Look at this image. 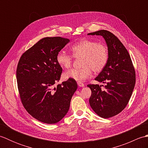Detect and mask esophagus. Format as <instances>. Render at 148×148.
<instances>
[{
	"instance_id": "1",
	"label": "esophagus",
	"mask_w": 148,
	"mask_h": 148,
	"mask_svg": "<svg viewBox=\"0 0 148 148\" xmlns=\"http://www.w3.org/2000/svg\"><path fill=\"white\" fill-rule=\"evenodd\" d=\"M77 85L79 86V87H83V86H84V84L83 83L79 82V81H78V82H77Z\"/></svg>"
}]
</instances>
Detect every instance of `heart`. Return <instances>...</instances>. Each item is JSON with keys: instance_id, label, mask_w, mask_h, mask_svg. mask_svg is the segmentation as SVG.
<instances>
[{"instance_id": "obj_1", "label": "heart", "mask_w": 148, "mask_h": 148, "mask_svg": "<svg viewBox=\"0 0 148 148\" xmlns=\"http://www.w3.org/2000/svg\"><path fill=\"white\" fill-rule=\"evenodd\" d=\"M71 50L74 58H82L81 69H72L64 74L65 79L83 81L95 72L102 71L108 63V50L105 45L97 43L90 39L80 40L71 47ZM72 56L64 51H60L56 55V62L63 68L68 69L72 63Z\"/></svg>"}]
</instances>
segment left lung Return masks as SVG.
Instances as JSON below:
<instances>
[{
	"instance_id": "8db88e82",
	"label": "left lung",
	"mask_w": 148,
	"mask_h": 148,
	"mask_svg": "<svg viewBox=\"0 0 148 148\" xmlns=\"http://www.w3.org/2000/svg\"><path fill=\"white\" fill-rule=\"evenodd\" d=\"M88 35L101 36L108 46V63L95 79L106 84L105 90L99 84L87 86L92 90L91 108L100 117L109 118L121 112L128 104L136 84V72L129 53L114 34L101 30Z\"/></svg>"
}]
</instances>
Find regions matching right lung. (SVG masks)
I'll return each mask as SVG.
<instances>
[{"label": "right lung", "mask_w": 148, "mask_h": 148, "mask_svg": "<svg viewBox=\"0 0 148 148\" xmlns=\"http://www.w3.org/2000/svg\"><path fill=\"white\" fill-rule=\"evenodd\" d=\"M69 42L61 37H45L18 62L16 79L21 102L32 117L45 123H56L64 117L77 88L76 81L68 79L53 89L62 72L56 55Z\"/></svg>", "instance_id": "1"}]
</instances>
